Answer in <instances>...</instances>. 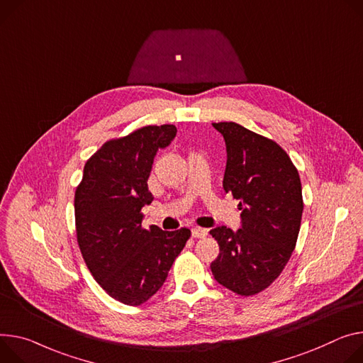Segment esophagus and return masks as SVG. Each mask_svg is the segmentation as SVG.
I'll use <instances>...</instances> for the list:
<instances>
[{"instance_id":"esophagus-1","label":"esophagus","mask_w":363,"mask_h":363,"mask_svg":"<svg viewBox=\"0 0 363 363\" xmlns=\"http://www.w3.org/2000/svg\"><path fill=\"white\" fill-rule=\"evenodd\" d=\"M207 235H208V232L206 228H201V227H194L192 228V238H195V239H203Z\"/></svg>"}]
</instances>
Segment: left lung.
I'll return each mask as SVG.
<instances>
[{"label": "left lung", "mask_w": 363, "mask_h": 363, "mask_svg": "<svg viewBox=\"0 0 363 363\" xmlns=\"http://www.w3.org/2000/svg\"><path fill=\"white\" fill-rule=\"evenodd\" d=\"M213 125L225 142L223 188L240 200L242 227L211 230L220 246L211 272L227 289L249 296L281 275L295 249L304 208L301 181L277 142L233 121Z\"/></svg>", "instance_id": "8db88e82"}]
</instances>
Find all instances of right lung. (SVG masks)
Masks as SVG:
<instances>
[{
	"mask_svg": "<svg viewBox=\"0 0 363 363\" xmlns=\"http://www.w3.org/2000/svg\"><path fill=\"white\" fill-rule=\"evenodd\" d=\"M177 136L174 124L145 125L111 139L85 163L75 191L77 240L94 279L114 300L140 306L163 285L191 236L142 225L153 201L147 178L157 149Z\"/></svg>",
	"mask_w": 363,
	"mask_h": 363,
	"instance_id": "obj_1",
	"label": "right lung"
}]
</instances>
